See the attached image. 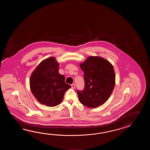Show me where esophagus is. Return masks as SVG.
I'll use <instances>...</instances> for the list:
<instances>
[{"label": "esophagus", "mask_w": 150, "mask_h": 150, "mask_svg": "<svg viewBox=\"0 0 150 150\" xmlns=\"http://www.w3.org/2000/svg\"><path fill=\"white\" fill-rule=\"evenodd\" d=\"M75 87H76V86H75V84H74V83H72V84L71 85V87H72L73 89L75 88Z\"/></svg>", "instance_id": "esophagus-1"}]
</instances>
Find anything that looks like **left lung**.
<instances>
[{
    "mask_svg": "<svg viewBox=\"0 0 150 150\" xmlns=\"http://www.w3.org/2000/svg\"><path fill=\"white\" fill-rule=\"evenodd\" d=\"M80 67L84 73L85 87L77 90L80 102L88 108L103 105L112 94L115 85L114 67L105 59L90 56Z\"/></svg>",
    "mask_w": 150,
    "mask_h": 150,
    "instance_id": "8db88e82",
    "label": "left lung"
}]
</instances>
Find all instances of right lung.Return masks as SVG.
I'll list each match as a JSON object with an SVG mask.
<instances>
[{
    "instance_id": "1",
    "label": "right lung",
    "mask_w": 150,
    "mask_h": 150,
    "mask_svg": "<svg viewBox=\"0 0 150 150\" xmlns=\"http://www.w3.org/2000/svg\"><path fill=\"white\" fill-rule=\"evenodd\" d=\"M59 64L54 57L42 61L30 78L32 93L38 102L48 107L58 105L65 92L71 86L65 83V77L58 72Z\"/></svg>"
}]
</instances>
